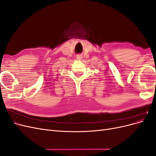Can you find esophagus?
I'll return each instance as SVG.
<instances>
[{
    "mask_svg": "<svg viewBox=\"0 0 156 156\" xmlns=\"http://www.w3.org/2000/svg\"><path fill=\"white\" fill-rule=\"evenodd\" d=\"M76 57H77V59L80 60V59H81V58H82V57H83V56H82L81 55H80V54H79V55H77L76 56Z\"/></svg>",
    "mask_w": 156,
    "mask_h": 156,
    "instance_id": "1",
    "label": "esophagus"
}]
</instances>
